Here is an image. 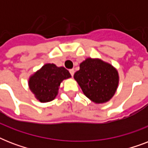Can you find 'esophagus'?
<instances>
[{"label":"esophagus","mask_w":148,"mask_h":148,"mask_svg":"<svg viewBox=\"0 0 148 148\" xmlns=\"http://www.w3.org/2000/svg\"><path fill=\"white\" fill-rule=\"evenodd\" d=\"M70 71V74H71V76H72V77L74 76V69H71V70H70V71Z\"/></svg>","instance_id":"esophagus-1"}]
</instances>
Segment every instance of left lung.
Returning <instances> with one entry per match:
<instances>
[{
	"label": "left lung",
	"instance_id": "1",
	"mask_svg": "<svg viewBox=\"0 0 148 148\" xmlns=\"http://www.w3.org/2000/svg\"><path fill=\"white\" fill-rule=\"evenodd\" d=\"M74 78L86 97L96 103L110 101L119 84L117 69L99 58H88L81 62Z\"/></svg>",
	"mask_w": 148,
	"mask_h": 148
}]
</instances>
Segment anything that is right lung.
Listing matches in <instances>:
<instances>
[{
    "label": "right lung",
    "mask_w": 148,
    "mask_h": 148,
    "mask_svg": "<svg viewBox=\"0 0 148 148\" xmlns=\"http://www.w3.org/2000/svg\"><path fill=\"white\" fill-rule=\"evenodd\" d=\"M70 77L71 75L64 67L46 64L30 77L29 88L40 102H50L58 95L60 83Z\"/></svg>",
    "instance_id": "right-lung-1"
}]
</instances>
